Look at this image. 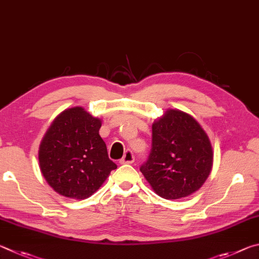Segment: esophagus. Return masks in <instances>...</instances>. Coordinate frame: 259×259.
Segmentation results:
<instances>
[{
  "mask_svg": "<svg viewBox=\"0 0 259 259\" xmlns=\"http://www.w3.org/2000/svg\"><path fill=\"white\" fill-rule=\"evenodd\" d=\"M134 161V155L133 152L131 150H126L124 156H122L121 159L119 160V162L121 165H125V164H132V162Z\"/></svg>",
  "mask_w": 259,
  "mask_h": 259,
  "instance_id": "1",
  "label": "esophagus"
}]
</instances>
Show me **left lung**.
Here are the masks:
<instances>
[{"mask_svg":"<svg viewBox=\"0 0 259 259\" xmlns=\"http://www.w3.org/2000/svg\"><path fill=\"white\" fill-rule=\"evenodd\" d=\"M210 140L194 118L167 109L152 124V148L140 170L153 191L167 200L191 196L212 168Z\"/></svg>","mask_w":259,"mask_h":259,"instance_id":"1","label":"left lung"}]
</instances>
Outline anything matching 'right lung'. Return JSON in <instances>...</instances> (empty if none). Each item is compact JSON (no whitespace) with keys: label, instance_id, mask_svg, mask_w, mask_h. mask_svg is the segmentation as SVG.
Segmentation results:
<instances>
[{"label":"right lung","instance_id":"right-lung-1","mask_svg":"<svg viewBox=\"0 0 259 259\" xmlns=\"http://www.w3.org/2000/svg\"><path fill=\"white\" fill-rule=\"evenodd\" d=\"M102 120L81 107L54 118L38 149L40 173L57 193L83 200L97 192L117 166L99 134Z\"/></svg>","mask_w":259,"mask_h":259}]
</instances>
